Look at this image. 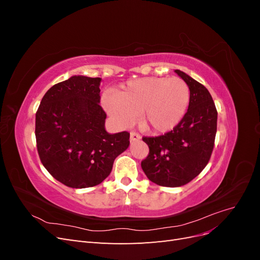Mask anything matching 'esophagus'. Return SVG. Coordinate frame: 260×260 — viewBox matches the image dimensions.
<instances>
[{"instance_id":"obj_1","label":"esophagus","mask_w":260,"mask_h":260,"mask_svg":"<svg viewBox=\"0 0 260 260\" xmlns=\"http://www.w3.org/2000/svg\"><path fill=\"white\" fill-rule=\"evenodd\" d=\"M141 140V136L138 135L136 132H131L130 133V141L131 142H137V141Z\"/></svg>"}]
</instances>
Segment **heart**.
I'll return each instance as SVG.
<instances>
[{
    "label": "heart",
    "instance_id": "b5f03b06",
    "mask_svg": "<svg viewBox=\"0 0 260 260\" xmlns=\"http://www.w3.org/2000/svg\"><path fill=\"white\" fill-rule=\"evenodd\" d=\"M190 102V90L179 78L147 77L129 81L122 91L102 96V105L116 127L124 129L140 113L141 127L168 132L183 119Z\"/></svg>",
    "mask_w": 260,
    "mask_h": 260
}]
</instances>
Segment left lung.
<instances>
[{
  "label": "left lung",
  "instance_id": "obj_1",
  "mask_svg": "<svg viewBox=\"0 0 260 260\" xmlns=\"http://www.w3.org/2000/svg\"><path fill=\"white\" fill-rule=\"evenodd\" d=\"M175 73L190 90L187 112L172 131L143 138L149 153L141 162L148 180L168 187L184 185L201 174L209 161L217 132V109L208 90L181 70Z\"/></svg>",
  "mask_w": 260,
  "mask_h": 260
}]
</instances>
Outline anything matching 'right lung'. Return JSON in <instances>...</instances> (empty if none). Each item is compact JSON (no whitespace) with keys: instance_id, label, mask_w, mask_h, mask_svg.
<instances>
[{"instance_id":"add662e5","label":"right lung","mask_w":260,"mask_h":260,"mask_svg":"<svg viewBox=\"0 0 260 260\" xmlns=\"http://www.w3.org/2000/svg\"><path fill=\"white\" fill-rule=\"evenodd\" d=\"M102 78L73 76L44 94L36 114L38 153L62 184L84 188L109 176L114 160L129 147L128 132L108 133L100 106Z\"/></svg>"}]
</instances>
